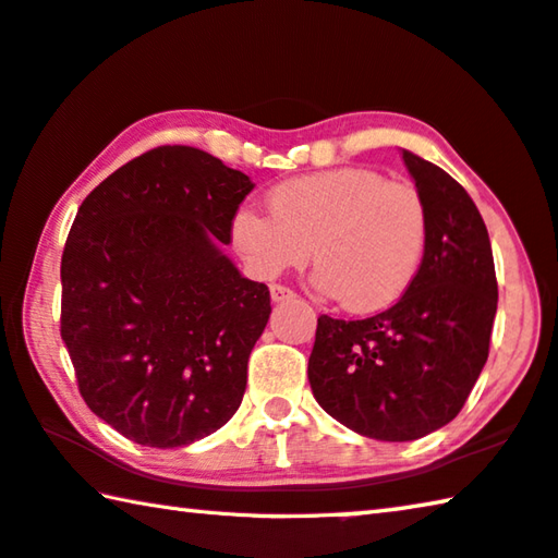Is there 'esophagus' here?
I'll return each instance as SVG.
<instances>
[{"label":"esophagus","instance_id":"1","mask_svg":"<svg viewBox=\"0 0 558 558\" xmlns=\"http://www.w3.org/2000/svg\"><path fill=\"white\" fill-rule=\"evenodd\" d=\"M269 291H271V301H277V304H279V301H289V299L296 296L294 291L287 289V287H281V284H271Z\"/></svg>","mask_w":558,"mask_h":558}]
</instances>
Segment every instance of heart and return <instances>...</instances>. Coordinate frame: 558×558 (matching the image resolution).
I'll use <instances>...</instances> for the list:
<instances>
[{
	"label": "heart",
	"instance_id": "heart-1",
	"mask_svg": "<svg viewBox=\"0 0 558 558\" xmlns=\"http://www.w3.org/2000/svg\"><path fill=\"white\" fill-rule=\"evenodd\" d=\"M271 215L240 207L232 244L262 279L318 264L314 287L351 312H378L413 284L427 252L430 215L408 182L371 168H331L279 182Z\"/></svg>",
	"mask_w": 558,
	"mask_h": 558
}]
</instances>
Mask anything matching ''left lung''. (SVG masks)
I'll return each mask as SVG.
<instances>
[{"label": "left lung", "mask_w": 558, "mask_h": 558, "mask_svg": "<svg viewBox=\"0 0 558 558\" xmlns=\"http://www.w3.org/2000/svg\"><path fill=\"white\" fill-rule=\"evenodd\" d=\"M430 215L427 252L398 304L343 322L318 316L308 383L328 415L386 442L425 437L452 417L489 355L497 277L489 234L458 180L403 150Z\"/></svg>", "instance_id": "left-lung-1"}]
</instances>
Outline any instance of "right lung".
<instances>
[{"label":"right lung","mask_w":558,"mask_h":558,"mask_svg":"<svg viewBox=\"0 0 558 558\" xmlns=\"http://www.w3.org/2000/svg\"><path fill=\"white\" fill-rule=\"evenodd\" d=\"M252 187L215 155L160 145L78 207L61 257V339L86 405L128 440L190 445L242 403L271 306L222 244Z\"/></svg>","instance_id":"obj_1"}]
</instances>
